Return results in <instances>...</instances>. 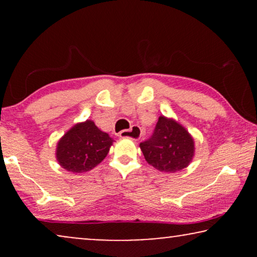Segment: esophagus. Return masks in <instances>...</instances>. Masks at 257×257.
<instances>
[{
    "instance_id": "34e87169",
    "label": "esophagus",
    "mask_w": 257,
    "mask_h": 257,
    "mask_svg": "<svg viewBox=\"0 0 257 257\" xmlns=\"http://www.w3.org/2000/svg\"><path fill=\"white\" fill-rule=\"evenodd\" d=\"M119 137L120 138H130L132 140H138L142 137V130H140L139 126H132L130 130H122V131L119 132Z\"/></svg>"
}]
</instances>
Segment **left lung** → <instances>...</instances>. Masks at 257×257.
<instances>
[{
	"label": "left lung",
	"mask_w": 257,
	"mask_h": 257,
	"mask_svg": "<svg viewBox=\"0 0 257 257\" xmlns=\"http://www.w3.org/2000/svg\"><path fill=\"white\" fill-rule=\"evenodd\" d=\"M147 163L156 170L175 173L188 167L195 154L191 133L173 118L160 115L153 136L140 144Z\"/></svg>",
	"instance_id": "1"
}]
</instances>
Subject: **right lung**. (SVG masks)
I'll return each instance as SVG.
<instances>
[{"label":"right lung","instance_id":"1","mask_svg":"<svg viewBox=\"0 0 257 257\" xmlns=\"http://www.w3.org/2000/svg\"><path fill=\"white\" fill-rule=\"evenodd\" d=\"M114 140L90 119L77 122L64 133L56 146V159L71 173H84L100 164Z\"/></svg>","mask_w":257,"mask_h":257}]
</instances>
